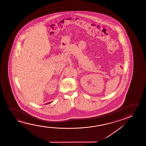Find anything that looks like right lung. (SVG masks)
<instances>
[{"label": "right lung", "instance_id": "right-lung-1", "mask_svg": "<svg viewBox=\"0 0 146 146\" xmlns=\"http://www.w3.org/2000/svg\"><path fill=\"white\" fill-rule=\"evenodd\" d=\"M49 103H48V104H49Z\"/></svg>", "mask_w": 146, "mask_h": 146}]
</instances>
